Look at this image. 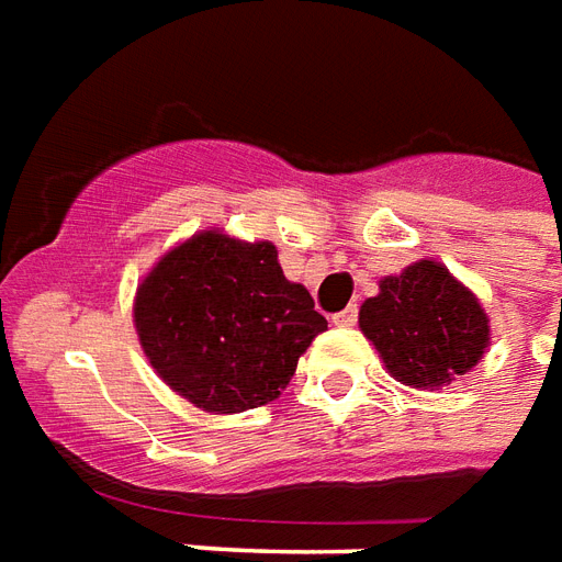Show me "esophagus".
<instances>
[{
    "label": "esophagus",
    "instance_id": "1",
    "mask_svg": "<svg viewBox=\"0 0 562 562\" xmlns=\"http://www.w3.org/2000/svg\"><path fill=\"white\" fill-rule=\"evenodd\" d=\"M357 303H351V306H345L342 313L334 315V324H339V327H351V324H357Z\"/></svg>",
    "mask_w": 562,
    "mask_h": 562
}]
</instances>
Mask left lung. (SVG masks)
Returning <instances> with one entry per match:
<instances>
[{"mask_svg":"<svg viewBox=\"0 0 562 562\" xmlns=\"http://www.w3.org/2000/svg\"><path fill=\"white\" fill-rule=\"evenodd\" d=\"M360 327L390 375L408 386L450 384L488 348L480 301L429 259L381 280V294L360 306Z\"/></svg>","mask_w":562,"mask_h":562,"instance_id":"1","label":"left lung"}]
</instances>
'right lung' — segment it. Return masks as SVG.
I'll return each mask as SVG.
<instances>
[{
  "instance_id": "obj_1",
  "label": "right lung",
  "mask_w": 562,
  "mask_h": 562,
  "mask_svg": "<svg viewBox=\"0 0 562 562\" xmlns=\"http://www.w3.org/2000/svg\"><path fill=\"white\" fill-rule=\"evenodd\" d=\"M133 318L157 375L220 414L273 402L327 330L310 292L285 280L273 244L220 232L166 252L139 285Z\"/></svg>"
}]
</instances>
